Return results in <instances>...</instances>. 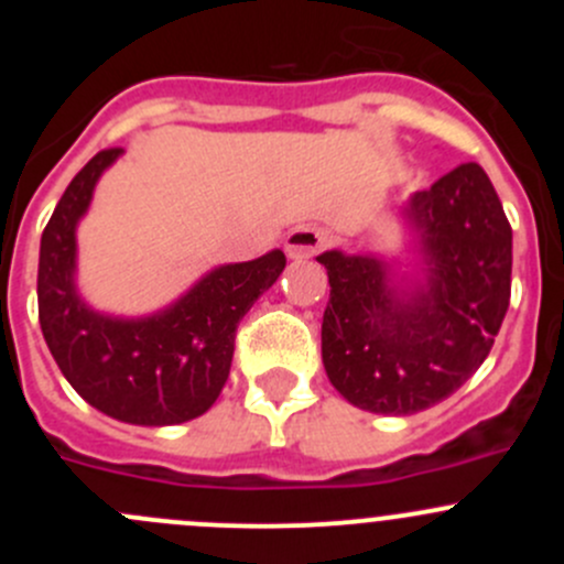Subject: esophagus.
<instances>
[{"mask_svg": "<svg viewBox=\"0 0 564 564\" xmlns=\"http://www.w3.org/2000/svg\"><path fill=\"white\" fill-rule=\"evenodd\" d=\"M327 246V235L318 226H297L286 237V253L292 259H311Z\"/></svg>", "mask_w": 564, "mask_h": 564, "instance_id": "1", "label": "esophagus"}]
</instances>
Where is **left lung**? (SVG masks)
Masks as SVG:
<instances>
[{"label": "left lung", "mask_w": 564, "mask_h": 564, "mask_svg": "<svg viewBox=\"0 0 564 564\" xmlns=\"http://www.w3.org/2000/svg\"><path fill=\"white\" fill-rule=\"evenodd\" d=\"M406 213L429 264L414 292H395L373 256H318L329 278L324 371L346 401L377 414H414L453 395L482 366L510 305L513 231L477 163L414 193Z\"/></svg>", "instance_id": "obj_1"}]
</instances>
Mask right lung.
I'll list each match as a JSON object with an SVG mask.
<instances>
[{
  "instance_id": "add662e5",
  "label": "right lung",
  "mask_w": 564,
  "mask_h": 564,
  "mask_svg": "<svg viewBox=\"0 0 564 564\" xmlns=\"http://www.w3.org/2000/svg\"><path fill=\"white\" fill-rule=\"evenodd\" d=\"M119 147L100 150L62 193L40 240L37 316L43 338L73 390L133 425H174L218 401L235 357L237 324L286 267L283 250L226 264L180 303L150 318L95 314L73 286L76 224Z\"/></svg>"
}]
</instances>
